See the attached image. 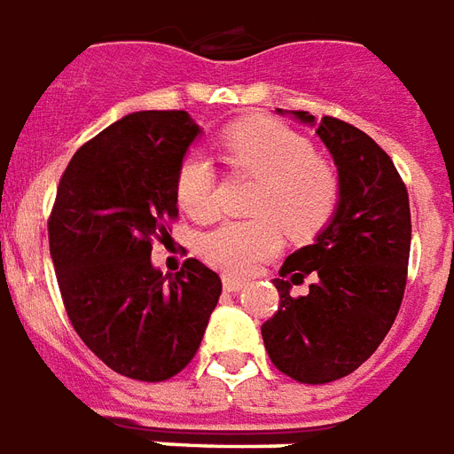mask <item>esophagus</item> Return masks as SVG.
<instances>
[{
	"label": "esophagus",
	"mask_w": 454,
	"mask_h": 454,
	"mask_svg": "<svg viewBox=\"0 0 454 454\" xmlns=\"http://www.w3.org/2000/svg\"><path fill=\"white\" fill-rule=\"evenodd\" d=\"M223 287L227 290V293H239V290H244V287H247V283H244L241 278L224 276L223 278Z\"/></svg>",
	"instance_id": "obj_1"
}]
</instances>
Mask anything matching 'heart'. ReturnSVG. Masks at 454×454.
Masks as SVG:
<instances>
[{"mask_svg": "<svg viewBox=\"0 0 454 454\" xmlns=\"http://www.w3.org/2000/svg\"><path fill=\"white\" fill-rule=\"evenodd\" d=\"M224 164L261 184L251 200L254 220H227L205 231L198 251L224 273H247L280 249L283 231L293 239L317 237L332 223L340 181L326 159L317 157L304 135L270 118L234 122L223 132ZM181 210L207 223L217 215V174L203 152L181 159L174 181Z\"/></svg>", "mask_w": 454, "mask_h": 454, "instance_id": "1", "label": "heart"}]
</instances>
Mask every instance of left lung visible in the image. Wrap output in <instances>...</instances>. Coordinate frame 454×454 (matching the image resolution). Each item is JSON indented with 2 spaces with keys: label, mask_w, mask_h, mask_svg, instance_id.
I'll list each match as a JSON object with an SVG mask.
<instances>
[{
  "label": "left lung",
  "mask_w": 454,
  "mask_h": 454,
  "mask_svg": "<svg viewBox=\"0 0 454 454\" xmlns=\"http://www.w3.org/2000/svg\"><path fill=\"white\" fill-rule=\"evenodd\" d=\"M293 115L314 122L307 111ZM317 135L339 167V207L317 241L280 266V304L261 326L270 363L302 385L340 380L375 353L402 307L411 249L409 193L389 154L333 115ZM307 275L317 278L310 293L290 296Z\"/></svg>",
  "instance_id": "8db88e82"
}]
</instances>
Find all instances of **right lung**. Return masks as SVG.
<instances>
[{"mask_svg":"<svg viewBox=\"0 0 454 454\" xmlns=\"http://www.w3.org/2000/svg\"><path fill=\"white\" fill-rule=\"evenodd\" d=\"M200 128L186 111H140L84 142L48 217L58 287L79 339L118 375L164 382L200 348L223 280L198 259L161 276L152 244L176 223L181 159Z\"/></svg>","mask_w":454,"mask_h":454,"instance_id":"1","label":"right lung"}]
</instances>
